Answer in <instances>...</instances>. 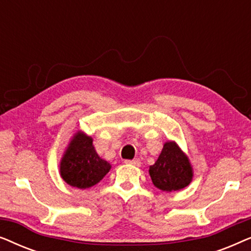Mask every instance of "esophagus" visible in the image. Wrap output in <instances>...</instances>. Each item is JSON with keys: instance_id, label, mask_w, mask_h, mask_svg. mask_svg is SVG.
<instances>
[{"instance_id": "34e87169", "label": "esophagus", "mask_w": 251, "mask_h": 251, "mask_svg": "<svg viewBox=\"0 0 251 251\" xmlns=\"http://www.w3.org/2000/svg\"><path fill=\"white\" fill-rule=\"evenodd\" d=\"M126 163L132 164V166H135V167H140V164H142V162H140V160H139V159H135V160H128V161H126Z\"/></svg>"}]
</instances>
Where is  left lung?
<instances>
[{"mask_svg": "<svg viewBox=\"0 0 251 251\" xmlns=\"http://www.w3.org/2000/svg\"><path fill=\"white\" fill-rule=\"evenodd\" d=\"M154 186L164 192L186 187L193 178V169L188 157L175 142H167L156 162L150 167Z\"/></svg>", "mask_w": 251, "mask_h": 251, "instance_id": "obj_1", "label": "left lung"}]
</instances>
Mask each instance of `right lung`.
<instances>
[{"instance_id": "1", "label": "right lung", "mask_w": 251, "mask_h": 251, "mask_svg": "<svg viewBox=\"0 0 251 251\" xmlns=\"http://www.w3.org/2000/svg\"><path fill=\"white\" fill-rule=\"evenodd\" d=\"M111 170L92 145V138L78 131L71 140L60 161V176L71 186L89 188L98 184Z\"/></svg>"}]
</instances>
